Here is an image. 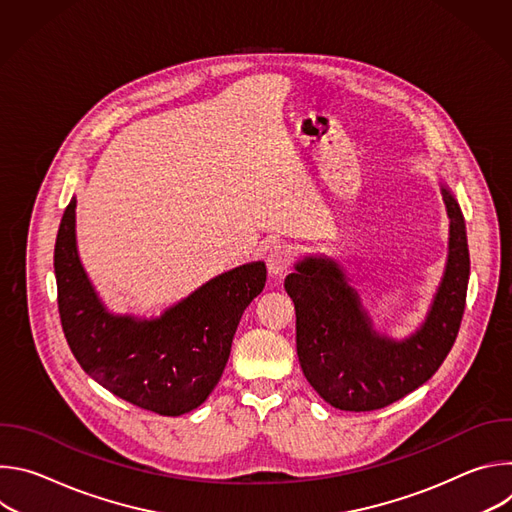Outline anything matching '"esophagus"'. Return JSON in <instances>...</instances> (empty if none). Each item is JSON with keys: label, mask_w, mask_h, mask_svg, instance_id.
I'll use <instances>...</instances> for the list:
<instances>
[{"label": "esophagus", "mask_w": 512, "mask_h": 512, "mask_svg": "<svg viewBox=\"0 0 512 512\" xmlns=\"http://www.w3.org/2000/svg\"><path fill=\"white\" fill-rule=\"evenodd\" d=\"M291 261V249L289 245H283V243H277L269 249L267 253V269L271 275H281L287 265Z\"/></svg>", "instance_id": "1"}]
</instances>
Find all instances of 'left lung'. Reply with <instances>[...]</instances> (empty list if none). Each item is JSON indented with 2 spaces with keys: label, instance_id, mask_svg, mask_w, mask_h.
Segmentation results:
<instances>
[{
  "label": "left lung",
  "instance_id": "left-lung-1",
  "mask_svg": "<svg viewBox=\"0 0 512 512\" xmlns=\"http://www.w3.org/2000/svg\"><path fill=\"white\" fill-rule=\"evenodd\" d=\"M450 216L448 263L425 322L405 340L379 334L344 269L328 257H306L285 277L296 306L298 358L316 393L342 411H373L409 395L442 367L452 350L470 277L462 210L442 184Z\"/></svg>",
  "mask_w": 512,
  "mask_h": 512
}]
</instances>
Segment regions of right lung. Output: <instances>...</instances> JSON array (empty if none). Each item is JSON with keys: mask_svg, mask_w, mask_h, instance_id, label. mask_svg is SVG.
Instances as JSON below:
<instances>
[{"mask_svg": "<svg viewBox=\"0 0 512 512\" xmlns=\"http://www.w3.org/2000/svg\"><path fill=\"white\" fill-rule=\"evenodd\" d=\"M72 198L54 245L58 312L83 371L113 395L160 415H182L206 401L221 379L245 308L267 279L263 261L216 275L160 318L111 314L77 251Z\"/></svg>", "mask_w": 512, "mask_h": 512, "instance_id": "obj_1", "label": "right lung"}]
</instances>
